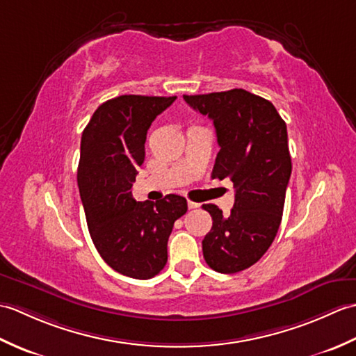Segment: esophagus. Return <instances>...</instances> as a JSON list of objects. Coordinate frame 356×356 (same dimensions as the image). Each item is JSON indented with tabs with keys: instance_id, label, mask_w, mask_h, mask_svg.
I'll return each mask as SVG.
<instances>
[{
	"instance_id": "34e87169",
	"label": "esophagus",
	"mask_w": 356,
	"mask_h": 356,
	"mask_svg": "<svg viewBox=\"0 0 356 356\" xmlns=\"http://www.w3.org/2000/svg\"><path fill=\"white\" fill-rule=\"evenodd\" d=\"M199 207H200V203H195V202H193V200H188V208H190V209L199 208Z\"/></svg>"
}]
</instances>
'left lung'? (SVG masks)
I'll return each instance as SVG.
<instances>
[{"instance_id":"8db88e82","label":"left lung","mask_w":356,"mask_h":356,"mask_svg":"<svg viewBox=\"0 0 356 356\" xmlns=\"http://www.w3.org/2000/svg\"><path fill=\"white\" fill-rule=\"evenodd\" d=\"M184 99L214 122L220 151L213 177H229L236 188L228 217L213 203L203 205L213 217L203 257L211 269L236 274L261 259L282 223L292 172L286 122L272 102L243 88Z\"/></svg>"}]
</instances>
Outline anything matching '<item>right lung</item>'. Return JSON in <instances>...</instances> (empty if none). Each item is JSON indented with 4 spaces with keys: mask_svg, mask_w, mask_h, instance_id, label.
<instances>
[{
    "mask_svg": "<svg viewBox=\"0 0 356 356\" xmlns=\"http://www.w3.org/2000/svg\"><path fill=\"white\" fill-rule=\"evenodd\" d=\"M176 96L122 95L104 102L82 131L78 186L93 243L111 269L148 280L168 260L166 245L186 199L136 202L131 186L145 159L151 122Z\"/></svg>",
    "mask_w": 356,
    "mask_h": 356,
    "instance_id": "add662e5",
    "label": "right lung"
}]
</instances>
